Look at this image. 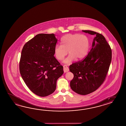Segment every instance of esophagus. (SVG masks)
<instances>
[{"label":"esophagus","instance_id":"obj_1","mask_svg":"<svg viewBox=\"0 0 126 126\" xmlns=\"http://www.w3.org/2000/svg\"><path fill=\"white\" fill-rule=\"evenodd\" d=\"M63 70H64V73H66L69 71V69L66 65H64L63 66Z\"/></svg>","mask_w":126,"mask_h":126}]
</instances>
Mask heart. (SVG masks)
<instances>
[{"instance_id": "heart-1", "label": "heart", "mask_w": 126, "mask_h": 126, "mask_svg": "<svg viewBox=\"0 0 126 126\" xmlns=\"http://www.w3.org/2000/svg\"><path fill=\"white\" fill-rule=\"evenodd\" d=\"M61 45H56L54 48V54L56 59L62 61L70 54L63 62L70 64L76 59L85 58L90 50V40L85 35L80 34H68L61 39Z\"/></svg>"}]
</instances>
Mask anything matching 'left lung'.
Returning <instances> with one entry per match:
<instances>
[{
  "label": "left lung",
  "mask_w": 126,
  "mask_h": 126,
  "mask_svg": "<svg viewBox=\"0 0 126 126\" xmlns=\"http://www.w3.org/2000/svg\"><path fill=\"white\" fill-rule=\"evenodd\" d=\"M95 35L92 47L84 59L69 66L74 74L70 86L74 92L87 95L97 90L104 81L112 61V50L102 34L90 30H82Z\"/></svg>",
  "instance_id": "obj_1"
}]
</instances>
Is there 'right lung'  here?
I'll list each match as a JSON object with an SVG mask.
<instances>
[{"mask_svg": "<svg viewBox=\"0 0 126 126\" xmlns=\"http://www.w3.org/2000/svg\"><path fill=\"white\" fill-rule=\"evenodd\" d=\"M57 42L54 34H39L22 50L20 73L31 91L40 97L55 91L57 80L64 73L63 67L54 56Z\"/></svg>", "mask_w": 126, "mask_h": 126, "instance_id": "obj_1", "label": "right lung"}]
</instances>
